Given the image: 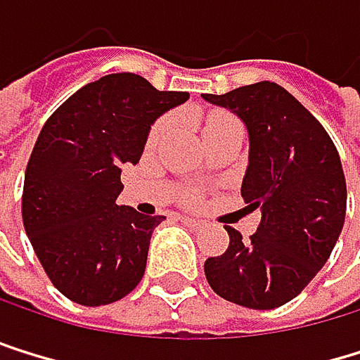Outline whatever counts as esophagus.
<instances>
[{
  "label": "esophagus",
  "mask_w": 360,
  "mask_h": 360,
  "mask_svg": "<svg viewBox=\"0 0 360 360\" xmlns=\"http://www.w3.org/2000/svg\"><path fill=\"white\" fill-rule=\"evenodd\" d=\"M181 222L188 224V226H192V229H202V220H196V218H192V216H184Z\"/></svg>",
  "instance_id": "obj_1"
}]
</instances>
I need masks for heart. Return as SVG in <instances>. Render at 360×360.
Listing matches in <instances>:
<instances>
[{
  "label": "heart",
  "instance_id": "obj_1",
  "mask_svg": "<svg viewBox=\"0 0 360 360\" xmlns=\"http://www.w3.org/2000/svg\"><path fill=\"white\" fill-rule=\"evenodd\" d=\"M229 122H235V120H233L231 116H224V114H214L210 120H207L205 131H207V129H214V127H220V125H229ZM166 131H168V120H160L158 125L153 127V131H150V138H148V142H150V144L160 142V140L166 136Z\"/></svg>",
  "mask_w": 360,
  "mask_h": 360
}]
</instances>
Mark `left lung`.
<instances>
[{
    "label": "left lung",
    "instance_id": "8db88e82",
    "mask_svg": "<svg viewBox=\"0 0 360 360\" xmlns=\"http://www.w3.org/2000/svg\"><path fill=\"white\" fill-rule=\"evenodd\" d=\"M205 101L238 114L248 129L242 196L261 210L250 242L224 226L229 248L205 261L214 292L248 309L296 298L328 261L345 220V176L326 129L296 96L257 82Z\"/></svg>",
    "mask_w": 360,
    "mask_h": 360
}]
</instances>
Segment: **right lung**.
<instances>
[{"label": "right lung", "instance_id": "obj_1", "mask_svg": "<svg viewBox=\"0 0 360 360\" xmlns=\"http://www.w3.org/2000/svg\"><path fill=\"white\" fill-rule=\"evenodd\" d=\"M188 99L112 73L47 118L25 168L21 214L40 266L68 300L110 304L142 281L150 235L166 216L116 205L120 166L138 164L150 125Z\"/></svg>", "mask_w": 360, "mask_h": 360}]
</instances>
